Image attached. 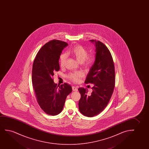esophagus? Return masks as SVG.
<instances>
[{
    "mask_svg": "<svg viewBox=\"0 0 149 149\" xmlns=\"http://www.w3.org/2000/svg\"><path fill=\"white\" fill-rule=\"evenodd\" d=\"M72 90L73 91H77L78 88L77 87H76V86H72Z\"/></svg>",
    "mask_w": 149,
    "mask_h": 149,
    "instance_id": "obj_1",
    "label": "esophagus"
}]
</instances>
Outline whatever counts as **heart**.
<instances>
[{
  "mask_svg": "<svg viewBox=\"0 0 149 149\" xmlns=\"http://www.w3.org/2000/svg\"><path fill=\"white\" fill-rule=\"evenodd\" d=\"M67 54L72 55L80 63L84 65V67L88 68L91 67L95 61V57L93 55L88 56V52L87 50L80 45H76L72 47L68 51ZM67 59V55L62 54L60 56L59 63L60 65L63 67L65 65ZM83 74L81 72H74L70 73L68 75V78L72 81L75 82H79L80 79L82 77Z\"/></svg>",
  "mask_w": 149,
  "mask_h": 149,
  "instance_id": "obj_1",
  "label": "heart"
}]
</instances>
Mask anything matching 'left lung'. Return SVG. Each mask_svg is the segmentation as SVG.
<instances>
[{
  "instance_id": "obj_1",
  "label": "left lung",
  "mask_w": 149,
  "mask_h": 149,
  "mask_svg": "<svg viewBox=\"0 0 149 149\" xmlns=\"http://www.w3.org/2000/svg\"><path fill=\"white\" fill-rule=\"evenodd\" d=\"M90 41L95 44L96 56L85 83L94 84L93 91L88 94L86 88H78L81 95L78 103L80 112L88 117L95 116L106 107L113 92L116 79L113 61L108 48L100 41Z\"/></svg>"
}]
</instances>
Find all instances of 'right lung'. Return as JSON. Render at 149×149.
<instances>
[{
	"mask_svg": "<svg viewBox=\"0 0 149 149\" xmlns=\"http://www.w3.org/2000/svg\"><path fill=\"white\" fill-rule=\"evenodd\" d=\"M67 43L53 40L45 44L37 53L33 65L32 83L37 102L44 112L51 116L63 110L71 86L54 84L52 77L60 69L59 59Z\"/></svg>",
	"mask_w": 149,
	"mask_h": 149,
	"instance_id": "add662e5",
	"label": "right lung"
}]
</instances>
